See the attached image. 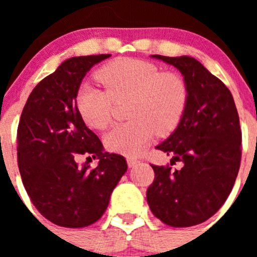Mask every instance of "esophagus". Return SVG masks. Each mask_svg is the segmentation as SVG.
Here are the masks:
<instances>
[{"mask_svg": "<svg viewBox=\"0 0 257 257\" xmlns=\"http://www.w3.org/2000/svg\"><path fill=\"white\" fill-rule=\"evenodd\" d=\"M126 163H128V167L129 168H133V167H136L137 164H138L139 160L136 159V158L129 157V158H126Z\"/></svg>", "mask_w": 257, "mask_h": 257, "instance_id": "1", "label": "esophagus"}]
</instances>
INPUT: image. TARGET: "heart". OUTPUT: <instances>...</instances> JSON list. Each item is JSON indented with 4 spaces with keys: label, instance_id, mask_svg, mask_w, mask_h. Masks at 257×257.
I'll list each match as a JSON object with an SVG mask.
<instances>
[{
    "label": "heart",
    "instance_id": "b5f03b06",
    "mask_svg": "<svg viewBox=\"0 0 257 257\" xmlns=\"http://www.w3.org/2000/svg\"><path fill=\"white\" fill-rule=\"evenodd\" d=\"M97 78L104 88L84 83L76 97L77 109L90 128H107L114 100L132 97L128 115L133 119L116 124L104 137L112 152L139 155L159 132L169 133L178 126L188 100L186 85L178 74L143 59L118 58L104 64Z\"/></svg>",
    "mask_w": 257,
    "mask_h": 257
}]
</instances>
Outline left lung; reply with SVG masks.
Listing matches in <instances>:
<instances>
[{"instance_id":"obj_1","label":"left lung","mask_w":257,"mask_h":257,"mask_svg":"<svg viewBox=\"0 0 257 257\" xmlns=\"http://www.w3.org/2000/svg\"><path fill=\"white\" fill-rule=\"evenodd\" d=\"M180 71L188 90L177 131L157 149L172 154L170 165H153L147 190L153 214L164 224L188 227L211 217L225 203L241 162V128L231 92L195 58L154 54Z\"/></svg>"}]
</instances>
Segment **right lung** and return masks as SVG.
Instances as JSON below:
<instances>
[{"mask_svg": "<svg viewBox=\"0 0 257 257\" xmlns=\"http://www.w3.org/2000/svg\"><path fill=\"white\" fill-rule=\"evenodd\" d=\"M110 57H73L33 88L17 128V160L26 191L53 224L84 227L102 217L110 194L128 169L125 158L103 153L99 138L85 126L76 97L85 73ZM100 164L79 167L78 155Z\"/></svg>", "mask_w": 257, "mask_h": 257, "instance_id": "right-lung-1", "label": "right lung"}]
</instances>
